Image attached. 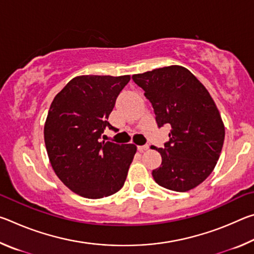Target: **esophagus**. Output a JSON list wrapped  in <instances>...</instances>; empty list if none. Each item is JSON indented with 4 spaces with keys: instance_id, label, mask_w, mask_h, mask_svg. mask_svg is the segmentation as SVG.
Returning <instances> with one entry per match:
<instances>
[{
    "instance_id": "34e87169",
    "label": "esophagus",
    "mask_w": 254,
    "mask_h": 254,
    "mask_svg": "<svg viewBox=\"0 0 254 254\" xmlns=\"http://www.w3.org/2000/svg\"><path fill=\"white\" fill-rule=\"evenodd\" d=\"M148 149H149V145H148V144H144V145H139V147H137V150H139L140 152H144V151H147Z\"/></svg>"
}]
</instances>
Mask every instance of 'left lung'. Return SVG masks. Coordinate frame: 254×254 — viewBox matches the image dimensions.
Segmentation results:
<instances>
[{
	"label": "left lung",
	"instance_id": "left-lung-1",
	"mask_svg": "<svg viewBox=\"0 0 254 254\" xmlns=\"http://www.w3.org/2000/svg\"><path fill=\"white\" fill-rule=\"evenodd\" d=\"M152 104L159 127L169 124V141L158 148L162 162L152 170L161 187L188 191L212 174L225 127L207 89L187 68L168 66L132 76Z\"/></svg>",
	"mask_w": 254,
	"mask_h": 254
}]
</instances>
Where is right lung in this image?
<instances>
[{
  "label": "right lung",
  "instance_id": "obj_1",
  "mask_svg": "<svg viewBox=\"0 0 254 254\" xmlns=\"http://www.w3.org/2000/svg\"><path fill=\"white\" fill-rule=\"evenodd\" d=\"M130 75L72 78L55 96L45 124V143L58 178L79 196L97 199L123 187L134 144L102 141L119 94Z\"/></svg>",
  "mask_w": 254,
  "mask_h": 254
}]
</instances>
